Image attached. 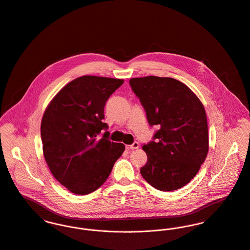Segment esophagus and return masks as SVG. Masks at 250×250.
<instances>
[{"label": "esophagus", "mask_w": 250, "mask_h": 250, "mask_svg": "<svg viewBox=\"0 0 250 250\" xmlns=\"http://www.w3.org/2000/svg\"><path fill=\"white\" fill-rule=\"evenodd\" d=\"M139 147V144L137 143V142H134L132 145H130V146H126V149H128V150H133V149H137Z\"/></svg>", "instance_id": "esophagus-1"}]
</instances>
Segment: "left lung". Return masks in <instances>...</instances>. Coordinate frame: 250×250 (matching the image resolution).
Wrapping results in <instances>:
<instances>
[{
    "instance_id": "obj_1",
    "label": "left lung",
    "mask_w": 250,
    "mask_h": 250,
    "mask_svg": "<svg viewBox=\"0 0 250 250\" xmlns=\"http://www.w3.org/2000/svg\"><path fill=\"white\" fill-rule=\"evenodd\" d=\"M129 84L157 125L153 141L143 146L147 162L143 178L161 191L177 190L199 171L208 152L206 110L191 89L167 77L132 78Z\"/></svg>"
}]
</instances>
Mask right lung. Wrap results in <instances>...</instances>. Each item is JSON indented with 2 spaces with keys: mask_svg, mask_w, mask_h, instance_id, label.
<instances>
[{
  "mask_svg": "<svg viewBox=\"0 0 250 250\" xmlns=\"http://www.w3.org/2000/svg\"><path fill=\"white\" fill-rule=\"evenodd\" d=\"M124 83L113 78L83 76L64 87L46 107L41 124L45 162L69 191L86 195L108 178L125 145L109 141L104 105ZM104 129L102 138L97 135Z\"/></svg>",
  "mask_w": 250,
  "mask_h": 250,
  "instance_id": "1",
  "label": "right lung"
}]
</instances>
